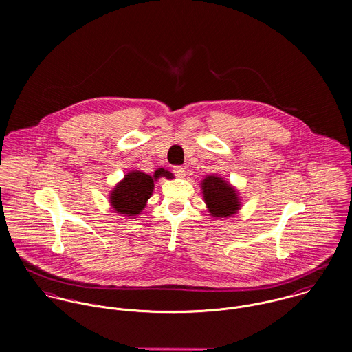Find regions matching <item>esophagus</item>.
I'll use <instances>...</instances> for the list:
<instances>
[{"instance_id": "34e87169", "label": "esophagus", "mask_w": 352, "mask_h": 352, "mask_svg": "<svg viewBox=\"0 0 352 352\" xmlns=\"http://www.w3.org/2000/svg\"><path fill=\"white\" fill-rule=\"evenodd\" d=\"M173 173L175 174V177H177V178H184V177H185V168H184V167H181V166L174 167Z\"/></svg>"}]
</instances>
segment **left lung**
Instances as JSON below:
<instances>
[{
	"mask_svg": "<svg viewBox=\"0 0 352 352\" xmlns=\"http://www.w3.org/2000/svg\"><path fill=\"white\" fill-rule=\"evenodd\" d=\"M204 201L214 217H228L241 208L239 195L235 188L217 175H208L201 182Z\"/></svg>",
	"mask_w": 352,
	"mask_h": 352,
	"instance_id": "left-lung-1",
	"label": "left lung"
}]
</instances>
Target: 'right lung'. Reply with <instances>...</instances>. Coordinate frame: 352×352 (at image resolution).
Segmentation results:
<instances>
[{
	"mask_svg": "<svg viewBox=\"0 0 352 352\" xmlns=\"http://www.w3.org/2000/svg\"><path fill=\"white\" fill-rule=\"evenodd\" d=\"M160 177L167 179L174 178V175L164 168H157L152 177L138 170L128 173L110 193V204L114 211L124 216L139 214L152 196L153 182Z\"/></svg>",
	"mask_w": 352,
	"mask_h": 352,
	"instance_id": "right-lung-1",
	"label": "right lung"
}]
</instances>
